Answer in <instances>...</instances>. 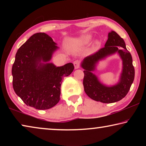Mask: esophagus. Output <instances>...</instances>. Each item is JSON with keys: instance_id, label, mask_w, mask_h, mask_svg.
Masks as SVG:
<instances>
[{"instance_id": "esophagus-1", "label": "esophagus", "mask_w": 146, "mask_h": 146, "mask_svg": "<svg viewBox=\"0 0 146 146\" xmlns=\"http://www.w3.org/2000/svg\"><path fill=\"white\" fill-rule=\"evenodd\" d=\"M73 64H74V66H75V69H78V68H80V62L79 61V60H76L75 61H74Z\"/></svg>"}]
</instances>
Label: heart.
<instances>
[{
	"label": "heart",
	"mask_w": 146,
	"mask_h": 146,
	"mask_svg": "<svg viewBox=\"0 0 146 146\" xmlns=\"http://www.w3.org/2000/svg\"><path fill=\"white\" fill-rule=\"evenodd\" d=\"M91 40V35H86L81 38L80 42L82 44H88Z\"/></svg>",
	"instance_id": "heart-1"
}]
</instances>
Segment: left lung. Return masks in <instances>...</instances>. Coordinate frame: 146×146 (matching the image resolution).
<instances>
[{
	"label": "left lung",
	"mask_w": 146,
	"mask_h": 146,
	"mask_svg": "<svg viewBox=\"0 0 146 146\" xmlns=\"http://www.w3.org/2000/svg\"><path fill=\"white\" fill-rule=\"evenodd\" d=\"M118 46L122 48L121 50L118 49ZM117 52L123 60V71L119 83L108 87L100 83L92 71L95 69L98 61ZM81 67L84 70L83 85L85 92L91 99L98 102L110 104L122 100L129 91L134 80L135 69L131 55L123 38L113 31L108 33L104 47L84 59Z\"/></svg>",
	"instance_id": "obj_1"
}]
</instances>
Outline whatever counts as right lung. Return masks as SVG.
Here are the masks:
<instances>
[{
  "label": "right lung",
  "mask_w": 146,
  "mask_h": 146,
  "mask_svg": "<svg viewBox=\"0 0 146 146\" xmlns=\"http://www.w3.org/2000/svg\"><path fill=\"white\" fill-rule=\"evenodd\" d=\"M56 45L48 35L34 34L20 47L12 66L15 92L36 110H48L59 102L62 81L74 70L72 63L56 67L49 62Z\"/></svg>",
  "instance_id": "add662e5"
}]
</instances>
